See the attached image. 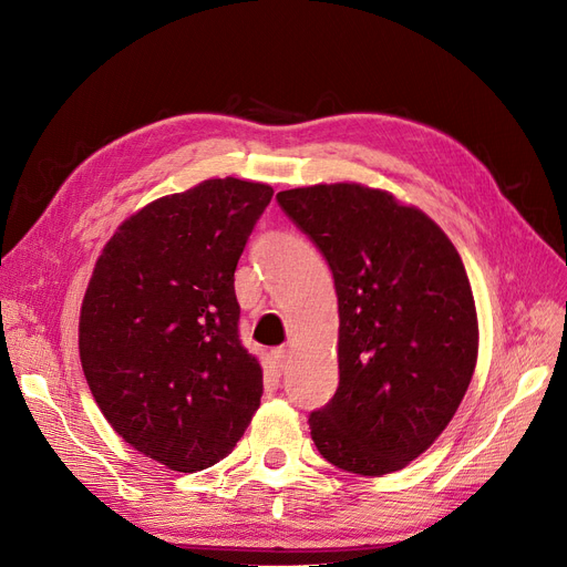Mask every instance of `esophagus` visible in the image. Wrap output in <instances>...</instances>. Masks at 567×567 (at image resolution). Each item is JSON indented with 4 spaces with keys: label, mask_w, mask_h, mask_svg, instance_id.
Masks as SVG:
<instances>
[{
    "label": "esophagus",
    "mask_w": 567,
    "mask_h": 567,
    "mask_svg": "<svg viewBox=\"0 0 567 567\" xmlns=\"http://www.w3.org/2000/svg\"><path fill=\"white\" fill-rule=\"evenodd\" d=\"M272 358H275V362H277V367L284 371L286 367H288V362H290V355H288V350L286 348H275L272 350Z\"/></svg>",
    "instance_id": "obj_1"
}]
</instances>
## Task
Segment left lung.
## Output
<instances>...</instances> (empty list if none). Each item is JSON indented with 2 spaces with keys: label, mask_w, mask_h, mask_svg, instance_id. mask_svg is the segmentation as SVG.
I'll return each instance as SVG.
<instances>
[{
  "label": "left lung",
  "mask_w": 567,
  "mask_h": 567,
  "mask_svg": "<svg viewBox=\"0 0 567 567\" xmlns=\"http://www.w3.org/2000/svg\"><path fill=\"white\" fill-rule=\"evenodd\" d=\"M326 256L339 300V388L309 415L318 452L341 471L409 466L454 417L477 362L464 262L424 212L362 184L277 194Z\"/></svg>",
  "instance_id": "1"
}]
</instances>
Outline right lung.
Segmentation results:
<instances>
[{
  "instance_id": "obj_1",
  "label": "right lung",
  "mask_w": 567,
  "mask_h": 567,
  "mask_svg": "<svg viewBox=\"0 0 567 567\" xmlns=\"http://www.w3.org/2000/svg\"><path fill=\"white\" fill-rule=\"evenodd\" d=\"M272 194L205 179L133 214L96 260L78 326L87 385L117 434L173 471L221 462L260 406L235 267Z\"/></svg>"
}]
</instances>
